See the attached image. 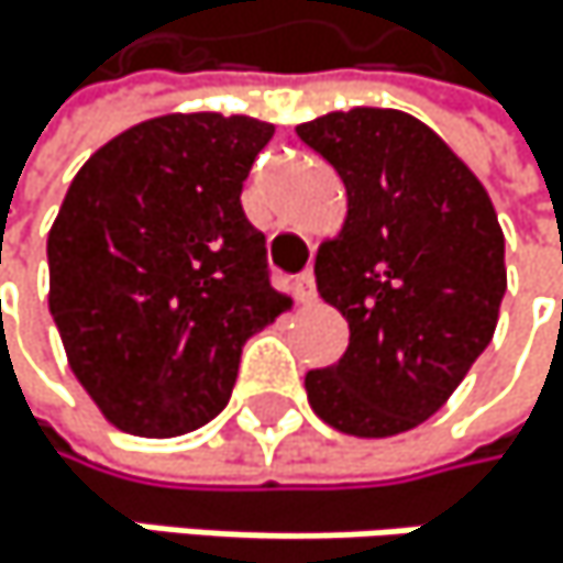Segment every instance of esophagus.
<instances>
[{
	"label": "esophagus",
	"instance_id": "34e87169",
	"mask_svg": "<svg viewBox=\"0 0 563 563\" xmlns=\"http://www.w3.org/2000/svg\"><path fill=\"white\" fill-rule=\"evenodd\" d=\"M294 287H297V297H300L303 303H310V300L317 297V279H313V269H303V273L294 279Z\"/></svg>",
	"mask_w": 563,
	"mask_h": 563
}]
</instances>
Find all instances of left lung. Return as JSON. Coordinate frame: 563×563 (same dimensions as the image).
I'll return each mask as SVG.
<instances>
[{"instance_id": "1", "label": "left lung", "mask_w": 563, "mask_h": 563, "mask_svg": "<svg viewBox=\"0 0 563 563\" xmlns=\"http://www.w3.org/2000/svg\"><path fill=\"white\" fill-rule=\"evenodd\" d=\"M346 186V223L317 253V290L346 353L307 374L320 420L394 437L448 404L487 350L507 290L504 233L481 179L420 119L356 106L297 126Z\"/></svg>"}]
</instances>
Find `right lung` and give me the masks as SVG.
<instances>
[{
  "instance_id": "obj_1",
  "label": "right lung",
  "mask_w": 563,
  "mask_h": 563,
  "mask_svg": "<svg viewBox=\"0 0 563 563\" xmlns=\"http://www.w3.org/2000/svg\"><path fill=\"white\" fill-rule=\"evenodd\" d=\"M273 126L173 112L76 173L49 230V313L102 417L179 437L230 400L243 343L290 310L240 192Z\"/></svg>"
}]
</instances>
